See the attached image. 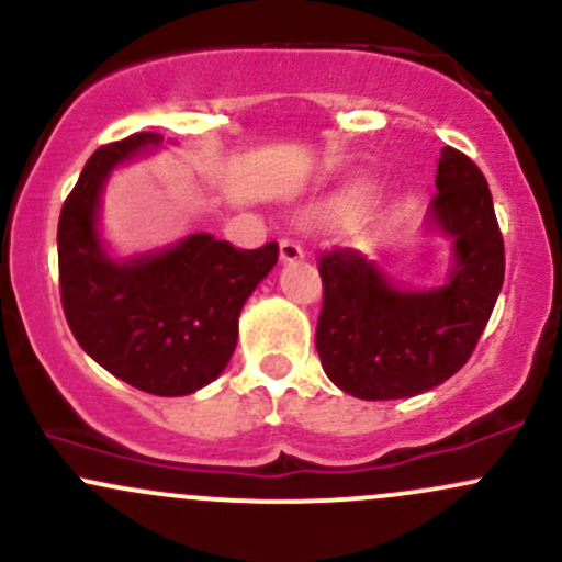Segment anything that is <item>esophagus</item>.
I'll return each instance as SVG.
<instances>
[{"label":"esophagus","instance_id":"1","mask_svg":"<svg viewBox=\"0 0 562 562\" xmlns=\"http://www.w3.org/2000/svg\"><path fill=\"white\" fill-rule=\"evenodd\" d=\"M280 258L285 263H293V260H302L304 258V247L299 245L296 239H282L280 241Z\"/></svg>","mask_w":562,"mask_h":562}]
</instances>
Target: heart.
<instances>
[{
    "mask_svg": "<svg viewBox=\"0 0 562 562\" xmlns=\"http://www.w3.org/2000/svg\"><path fill=\"white\" fill-rule=\"evenodd\" d=\"M372 195V187L367 181H353L350 187H345L337 198L331 201V214L334 217H353L361 209L367 206Z\"/></svg>",
    "mask_w": 562,
    "mask_h": 562,
    "instance_id": "b5f03b06",
    "label": "heart"
}]
</instances>
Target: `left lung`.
Segmentation results:
<instances>
[{
    "label": "left lung",
    "mask_w": 562,
    "mask_h": 562,
    "mask_svg": "<svg viewBox=\"0 0 562 562\" xmlns=\"http://www.w3.org/2000/svg\"><path fill=\"white\" fill-rule=\"evenodd\" d=\"M429 217L454 239V269L435 291H402L356 249L321 255L323 307L315 348L334 386L359 400H402L449 381L490 321L506 249L484 173L462 151H440Z\"/></svg>",
    "instance_id": "1"
}]
</instances>
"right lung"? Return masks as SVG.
<instances>
[{
    "label": "right lung",
    "mask_w": 562,
    "mask_h": 562,
    "mask_svg": "<svg viewBox=\"0 0 562 562\" xmlns=\"http://www.w3.org/2000/svg\"><path fill=\"white\" fill-rule=\"evenodd\" d=\"M160 140L157 133H135L87 160L59 214V293L72 337L100 367L146 394L184 396L225 370L241 307L280 247L236 249L192 234L162 252L108 258L98 236L108 173Z\"/></svg>",
    "instance_id": "right-lung-1"
}]
</instances>
